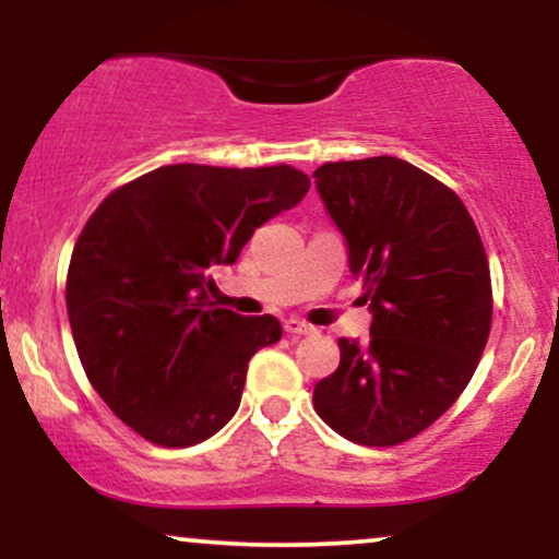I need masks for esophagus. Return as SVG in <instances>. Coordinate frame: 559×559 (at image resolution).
Listing matches in <instances>:
<instances>
[{"label":"esophagus","mask_w":559,"mask_h":559,"mask_svg":"<svg viewBox=\"0 0 559 559\" xmlns=\"http://www.w3.org/2000/svg\"><path fill=\"white\" fill-rule=\"evenodd\" d=\"M284 331L288 333V336H310V333H316L312 325H307L305 320H297V318H288L284 323Z\"/></svg>","instance_id":"1"}]
</instances>
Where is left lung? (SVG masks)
<instances>
[{
    "mask_svg": "<svg viewBox=\"0 0 559 559\" xmlns=\"http://www.w3.org/2000/svg\"><path fill=\"white\" fill-rule=\"evenodd\" d=\"M312 178L373 316L365 344L338 338L342 362L312 404L355 444H402L476 373L491 331L484 243L460 197L400 157L325 163Z\"/></svg>",
    "mask_w": 559,
    "mask_h": 559,
    "instance_id": "8db88e82",
    "label": "left lung"
}]
</instances>
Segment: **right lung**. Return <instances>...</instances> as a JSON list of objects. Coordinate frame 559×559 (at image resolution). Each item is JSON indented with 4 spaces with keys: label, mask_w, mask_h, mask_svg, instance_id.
I'll use <instances>...</instances> for the list:
<instances>
[{
    "label": "right lung",
    "mask_w": 559,
    "mask_h": 559,
    "mask_svg": "<svg viewBox=\"0 0 559 559\" xmlns=\"http://www.w3.org/2000/svg\"><path fill=\"white\" fill-rule=\"evenodd\" d=\"M307 189L292 165H165L83 226L66 286L75 349L96 394L152 444H199L239 409L247 362L281 323L217 307L210 273Z\"/></svg>",
    "instance_id": "obj_1"
}]
</instances>
